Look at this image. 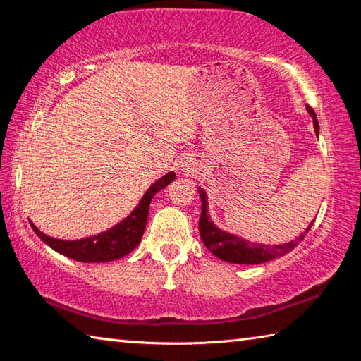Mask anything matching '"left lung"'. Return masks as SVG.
Here are the masks:
<instances>
[{"mask_svg": "<svg viewBox=\"0 0 361 361\" xmlns=\"http://www.w3.org/2000/svg\"><path fill=\"white\" fill-rule=\"evenodd\" d=\"M307 108V113L312 116L314 129L317 137L320 133V126L319 121H317V114L310 106ZM200 204H202V213H200L199 219V231L200 237H202V242L205 247L210 250V252L216 256L218 259L232 262V264H261V262L272 261L276 258H280L286 253H290L293 248H295L299 242H301L305 234L312 228L315 219L309 223L307 228L301 232L296 239H293L286 243H276V245H266V243H258V242H250L247 239H242V237L231 234L228 231L219 229L218 226L212 221L210 212H209V197H207V192L202 188L197 186Z\"/></svg>", "mask_w": 361, "mask_h": 361, "instance_id": "obj_1", "label": "left lung"}]
</instances>
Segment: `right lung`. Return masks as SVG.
<instances>
[{
    "instance_id": "add662e5",
    "label": "right lung",
    "mask_w": 361,
    "mask_h": 361,
    "mask_svg": "<svg viewBox=\"0 0 361 361\" xmlns=\"http://www.w3.org/2000/svg\"><path fill=\"white\" fill-rule=\"evenodd\" d=\"M176 178L173 172L161 176L148 188V191L143 194L135 209L130 212L129 216H126L113 228L100 232L97 235L84 237L79 240H63L54 239V237L41 232L36 226L30 221L35 234L46 243V245L56 250L57 253L81 262H108L124 258L142 242L143 232L146 228V219H148L149 204L154 195L161 189L170 185Z\"/></svg>"
}]
</instances>
